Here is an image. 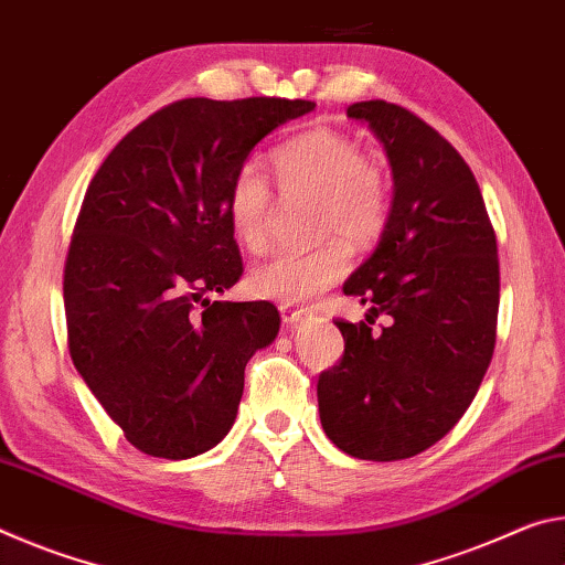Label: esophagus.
Returning a JSON list of instances; mask_svg holds the SVG:
<instances>
[{"mask_svg": "<svg viewBox=\"0 0 565 565\" xmlns=\"http://www.w3.org/2000/svg\"><path fill=\"white\" fill-rule=\"evenodd\" d=\"M279 311H281L284 323H299L306 319V309H296V306H289V303H281Z\"/></svg>", "mask_w": 565, "mask_h": 565, "instance_id": "1", "label": "esophagus"}]
</instances>
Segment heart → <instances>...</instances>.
<instances>
[{
	"label": "heart",
	"instance_id": "obj_1",
	"mask_svg": "<svg viewBox=\"0 0 565 565\" xmlns=\"http://www.w3.org/2000/svg\"><path fill=\"white\" fill-rule=\"evenodd\" d=\"M284 199L313 196L311 228L317 244L291 248L256 266L252 291L281 303H306L347 274L351 244H369L386 228L391 196L384 171L371 164L356 141L337 131H309L271 154ZM226 214L236 242L262 256L274 242V194L254 167H242L226 191Z\"/></svg>",
	"mask_w": 565,
	"mask_h": 565
}]
</instances>
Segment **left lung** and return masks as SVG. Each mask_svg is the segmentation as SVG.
<instances>
[{
  "label": "left lung",
  "mask_w": 565,
  "mask_h": 565,
  "mask_svg": "<svg viewBox=\"0 0 565 565\" xmlns=\"http://www.w3.org/2000/svg\"><path fill=\"white\" fill-rule=\"evenodd\" d=\"M384 145L394 204L376 252L343 294L366 321H337L343 356L317 384L319 416L343 454L411 458L451 431L489 369L499 319V248L481 189L463 157L414 111L356 102ZM392 319L370 333L374 316Z\"/></svg>",
  "instance_id": "left-lung-1"
}]
</instances>
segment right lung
I'll return each instance as SVG.
<instances>
[{"label": "right lung", "instance_id": "obj_1", "mask_svg": "<svg viewBox=\"0 0 565 565\" xmlns=\"http://www.w3.org/2000/svg\"><path fill=\"white\" fill-rule=\"evenodd\" d=\"M313 107L181 99L134 127L89 181L64 264L66 341L141 454L181 461L234 426L246 361L281 319L269 301L206 299L244 274L226 191L266 134Z\"/></svg>", "mask_w": 565, "mask_h": 565}]
</instances>
